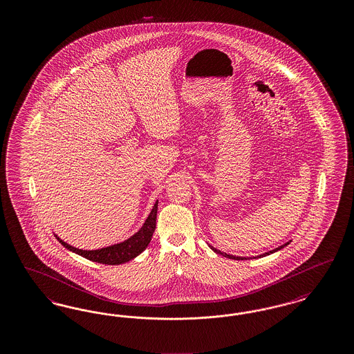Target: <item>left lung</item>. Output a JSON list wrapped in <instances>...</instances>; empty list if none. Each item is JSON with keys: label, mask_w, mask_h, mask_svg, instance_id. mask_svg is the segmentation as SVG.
<instances>
[{"label": "left lung", "mask_w": 354, "mask_h": 354, "mask_svg": "<svg viewBox=\"0 0 354 354\" xmlns=\"http://www.w3.org/2000/svg\"><path fill=\"white\" fill-rule=\"evenodd\" d=\"M289 243H290V241H286V244H283V245H280V247H277V248H274V250H272V251H268V252L263 253V254H259V256H254V257H264V256H268L270 253L277 252V251H280V250H283L284 247H286ZM209 248H211L214 252H216L218 254H221V256H224V257L232 259V260H248V259H252V257H240V256H234V254H228V253L221 252L219 250L214 248L212 245H209ZM254 257H253V259H254Z\"/></svg>", "instance_id": "left-lung-1"}]
</instances>
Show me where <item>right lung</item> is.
<instances>
[{"mask_svg": "<svg viewBox=\"0 0 354 354\" xmlns=\"http://www.w3.org/2000/svg\"><path fill=\"white\" fill-rule=\"evenodd\" d=\"M156 214H158V201L153 204L150 215L147 216V219L143 223V225L140 227V230L138 232H135L134 235L130 236L127 240H124L122 243H117V244L100 248V250H91V251L80 250V248H75L68 243H65L61 237H58L57 235L55 237L65 248H68V251L77 253L87 260L101 263V264H107V266H119V264L133 260L149 247V244L151 241L152 234L156 227Z\"/></svg>", "mask_w": 354, "mask_h": 354, "instance_id": "right-lung-1", "label": "right lung"}]
</instances>
